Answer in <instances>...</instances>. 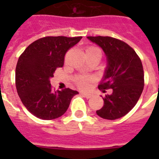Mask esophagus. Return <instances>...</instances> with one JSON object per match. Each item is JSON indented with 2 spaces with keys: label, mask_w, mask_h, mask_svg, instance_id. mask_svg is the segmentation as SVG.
Instances as JSON below:
<instances>
[{
  "label": "esophagus",
  "mask_w": 159,
  "mask_h": 159,
  "mask_svg": "<svg viewBox=\"0 0 159 159\" xmlns=\"http://www.w3.org/2000/svg\"><path fill=\"white\" fill-rule=\"evenodd\" d=\"M82 94L86 98H87V99H89V98H91V97H92V94H90L88 92H82Z\"/></svg>",
  "instance_id": "esophagus-1"
}]
</instances>
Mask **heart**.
I'll list each match as a JSON object with an SVG mask.
<instances>
[{
	"instance_id": "heart-1",
	"label": "heart",
	"mask_w": 159,
	"mask_h": 159,
	"mask_svg": "<svg viewBox=\"0 0 159 159\" xmlns=\"http://www.w3.org/2000/svg\"><path fill=\"white\" fill-rule=\"evenodd\" d=\"M93 54H98L100 57H102V51L99 48H97L96 46H88L86 48V55H93ZM92 81V77H77L76 79V84L81 88H86L88 86L89 82Z\"/></svg>"
}]
</instances>
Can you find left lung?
<instances>
[{
	"instance_id": "obj_1",
	"label": "left lung",
	"mask_w": 159,
	"mask_h": 159,
	"mask_svg": "<svg viewBox=\"0 0 159 159\" xmlns=\"http://www.w3.org/2000/svg\"><path fill=\"white\" fill-rule=\"evenodd\" d=\"M87 39L103 49L108 61L98 88L103 92L112 90L111 95L103 97L104 106L97 114L106 120L121 118L134 108L143 92L142 62L130 46L118 39L109 36H88Z\"/></svg>"
}]
</instances>
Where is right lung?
I'll return each mask as SVG.
<instances>
[{
	"mask_svg": "<svg viewBox=\"0 0 159 159\" xmlns=\"http://www.w3.org/2000/svg\"><path fill=\"white\" fill-rule=\"evenodd\" d=\"M82 37L46 36L39 39L21 53L16 67V87L26 109L42 120H53L67 111L77 91L55 92L50 77L64 63V56Z\"/></svg>",
	"mask_w": 159,
	"mask_h": 159,
	"instance_id": "obj_1",
	"label": "right lung"
}]
</instances>
